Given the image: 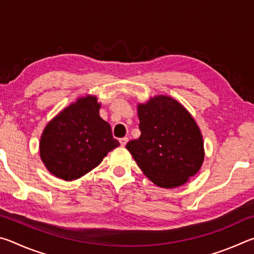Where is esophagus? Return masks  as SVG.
Returning a JSON list of instances; mask_svg holds the SVG:
<instances>
[{"mask_svg": "<svg viewBox=\"0 0 254 254\" xmlns=\"http://www.w3.org/2000/svg\"><path fill=\"white\" fill-rule=\"evenodd\" d=\"M119 141H120V144H121V145H126L127 142L128 141V139L127 136H124V137H121V139H120Z\"/></svg>", "mask_w": 254, "mask_h": 254, "instance_id": "1", "label": "esophagus"}]
</instances>
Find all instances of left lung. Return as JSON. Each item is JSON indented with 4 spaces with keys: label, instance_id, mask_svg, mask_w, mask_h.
Instances as JSON below:
<instances>
[{
    "label": "left lung",
    "instance_id": "8db88e82",
    "mask_svg": "<svg viewBox=\"0 0 254 254\" xmlns=\"http://www.w3.org/2000/svg\"><path fill=\"white\" fill-rule=\"evenodd\" d=\"M141 135L127 143L143 174L159 187L182 186L204 161V143L195 120L169 96L137 106Z\"/></svg>",
    "mask_w": 254,
    "mask_h": 254
}]
</instances>
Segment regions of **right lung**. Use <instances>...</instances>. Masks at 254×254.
<instances>
[{
  "label": "right lung",
  "instance_id": "1",
  "mask_svg": "<svg viewBox=\"0 0 254 254\" xmlns=\"http://www.w3.org/2000/svg\"><path fill=\"white\" fill-rule=\"evenodd\" d=\"M100 106L95 96L81 97L47 124L40 140V157L56 177L79 178L120 145L110 124L100 117Z\"/></svg>",
  "mask_w": 254,
  "mask_h": 254
}]
</instances>
